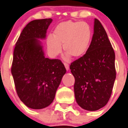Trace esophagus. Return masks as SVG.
Segmentation results:
<instances>
[{
    "instance_id": "esophagus-1",
    "label": "esophagus",
    "mask_w": 128,
    "mask_h": 128,
    "mask_svg": "<svg viewBox=\"0 0 128 128\" xmlns=\"http://www.w3.org/2000/svg\"><path fill=\"white\" fill-rule=\"evenodd\" d=\"M64 65H65L66 70H69V65H68V63H64Z\"/></svg>"
}]
</instances>
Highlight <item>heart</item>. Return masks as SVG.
<instances>
[{"instance_id":"1","label":"heart","mask_w":128,"mask_h":128,"mask_svg":"<svg viewBox=\"0 0 128 128\" xmlns=\"http://www.w3.org/2000/svg\"><path fill=\"white\" fill-rule=\"evenodd\" d=\"M91 37V30L86 22L72 21L63 22L54 30L53 36L47 38V47L50 55L56 56L63 49L66 52V58L72 56L78 58L82 56L87 50Z\"/></svg>"}]
</instances>
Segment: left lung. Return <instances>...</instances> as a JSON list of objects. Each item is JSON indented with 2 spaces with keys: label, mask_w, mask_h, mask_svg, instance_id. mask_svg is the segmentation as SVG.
I'll return each instance as SVG.
<instances>
[{
  "label": "left lung",
  "mask_w": 128,
  "mask_h": 128,
  "mask_svg": "<svg viewBox=\"0 0 128 128\" xmlns=\"http://www.w3.org/2000/svg\"><path fill=\"white\" fill-rule=\"evenodd\" d=\"M74 76V93L83 109L95 111L106 105L116 77L115 52L106 31L97 19L94 22L91 44L83 56L70 66Z\"/></svg>",
  "instance_id": "8db88e82"
}]
</instances>
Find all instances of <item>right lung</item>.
Here are the masks:
<instances>
[{
    "mask_svg": "<svg viewBox=\"0 0 128 128\" xmlns=\"http://www.w3.org/2000/svg\"><path fill=\"white\" fill-rule=\"evenodd\" d=\"M51 18L26 24L16 42L11 73L19 98L26 106L42 109L53 102L66 73L60 60L46 58L40 40L45 39Z\"/></svg>",
    "mask_w": 128,
    "mask_h": 128,
    "instance_id": "obj_1",
    "label": "right lung"
}]
</instances>
